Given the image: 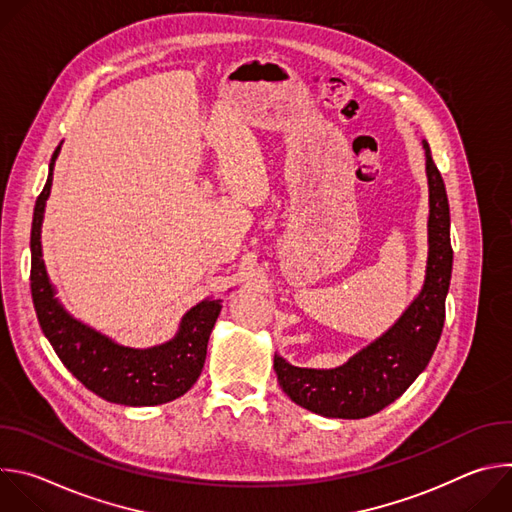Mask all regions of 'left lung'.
Returning <instances> with one entry per match:
<instances>
[{
	"label": "left lung",
	"mask_w": 512,
	"mask_h": 512,
	"mask_svg": "<svg viewBox=\"0 0 512 512\" xmlns=\"http://www.w3.org/2000/svg\"><path fill=\"white\" fill-rule=\"evenodd\" d=\"M423 148L429 182V255L421 294L389 332L338 369L291 367L275 354L273 369L281 389L291 401L324 417L362 419L385 409L419 377L440 342L454 249L446 184L427 141Z\"/></svg>",
	"instance_id": "1"
}]
</instances>
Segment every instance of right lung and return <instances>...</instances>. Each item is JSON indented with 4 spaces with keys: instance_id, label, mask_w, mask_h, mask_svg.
<instances>
[{
    "instance_id": "right-lung-1",
    "label": "right lung",
    "mask_w": 512,
    "mask_h": 512,
    "mask_svg": "<svg viewBox=\"0 0 512 512\" xmlns=\"http://www.w3.org/2000/svg\"><path fill=\"white\" fill-rule=\"evenodd\" d=\"M58 150L60 145L52 154L48 180L36 198L30 233V287L40 328L64 367L99 397L133 407L174 401L184 395L202 373L206 344L223 308L221 300H204L194 306L182 318L180 332L174 340L148 350L119 346L70 318L54 298L40 247L42 214L50 194Z\"/></svg>"
}]
</instances>
